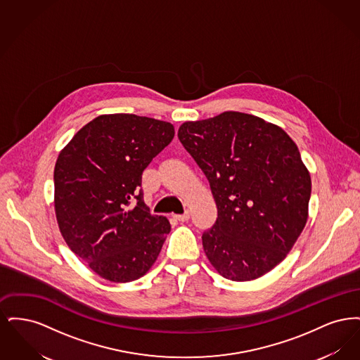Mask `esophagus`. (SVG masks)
Returning a JSON list of instances; mask_svg holds the SVG:
<instances>
[{"label":"esophagus","instance_id":"34e87169","mask_svg":"<svg viewBox=\"0 0 360 360\" xmlns=\"http://www.w3.org/2000/svg\"><path fill=\"white\" fill-rule=\"evenodd\" d=\"M178 221H182V223H185V221H188V219H190V213H188V210H186L184 214H176V216H174Z\"/></svg>","mask_w":360,"mask_h":360}]
</instances>
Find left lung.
I'll list each match as a JSON object with an SVG mask.
<instances>
[{"mask_svg":"<svg viewBox=\"0 0 360 360\" xmlns=\"http://www.w3.org/2000/svg\"><path fill=\"white\" fill-rule=\"evenodd\" d=\"M178 137L217 205L216 223L202 233L212 266L238 282L273 270L308 220L311 182L295 143L282 128L240 112L184 122Z\"/></svg>","mask_w":360,"mask_h":360,"instance_id":"obj_1","label":"left lung"}]
</instances>
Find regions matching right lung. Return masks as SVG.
I'll return each mask as SVG.
<instances>
[{
    "instance_id": "1",
    "label": "right lung",
    "mask_w": 360,
    "mask_h": 360,
    "mask_svg": "<svg viewBox=\"0 0 360 360\" xmlns=\"http://www.w3.org/2000/svg\"><path fill=\"white\" fill-rule=\"evenodd\" d=\"M174 127L136 115L86 124L58 156L55 213L70 250L103 279L131 282L159 255L169 220L143 200L141 174L170 144Z\"/></svg>"
}]
</instances>
